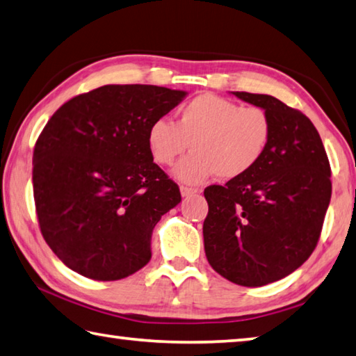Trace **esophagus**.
Masks as SVG:
<instances>
[{
  "label": "esophagus",
  "mask_w": 356,
  "mask_h": 356,
  "mask_svg": "<svg viewBox=\"0 0 356 356\" xmlns=\"http://www.w3.org/2000/svg\"><path fill=\"white\" fill-rule=\"evenodd\" d=\"M197 190L196 188H190V186H180V195H182L184 197H188V196H193V195H197Z\"/></svg>",
  "instance_id": "esophagus-1"
}]
</instances>
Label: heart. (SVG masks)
Here are the masks:
<instances>
[{
	"mask_svg": "<svg viewBox=\"0 0 356 356\" xmlns=\"http://www.w3.org/2000/svg\"><path fill=\"white\" fill-rule=\"evenodd\" d=\"M273 120L261 107H243L235 101L202 93L177 112V121L159 118L147 129V147L161 166H170L191 146L174 168L186 184H200L218 174L238 179L260 163L273 141Z\"/></svg>",
	"mask_w": 356,
	"mask_h": 356,
	"instance_id": "heart-1",
	"label": "heart"
}]
</instances>
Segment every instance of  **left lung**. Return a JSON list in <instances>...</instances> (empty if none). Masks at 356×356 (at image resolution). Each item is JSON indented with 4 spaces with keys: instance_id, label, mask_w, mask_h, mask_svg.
<instances>
[{
    "instance_id": "obj_1",
    "label": "left lung",
    "mask_w": 356,
    "mask_h": 356,
    "mask_svg": "<svg viewBox=\"0 0 356 356\" xmlns=\"http://www.w3.org/2000/svg\"><path fill=\"white\" fill-rule=\"evenodd\" d=\"M273 120V141L254 170L204 191V248L210 266L241 286L294 273L313 254L330 204V163L319 132L274 96L232 92Z\"/></svg>"
}]
</instances>
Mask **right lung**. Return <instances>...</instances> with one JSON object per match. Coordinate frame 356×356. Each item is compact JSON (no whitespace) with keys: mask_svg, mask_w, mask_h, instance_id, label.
I'll use <instances>...</instances> for the list:
<instances>
[{"mask_svg":"<svg viewBox=\"0 0 356 356\" xmlns=\"http://www.w3.org/2000/svg\"><path fill=\"white\" fill-rule=\"evenodd\" d=\"M186 92L104 86L57 111L38 137L32 185L51 250L83 277L112 282L151 260L156 224L182 197L147 147V129Z\"/></svg>","mask_w":356,"mask_h":356,"instance_id":"1","label":"right lung"}]
</instances>
